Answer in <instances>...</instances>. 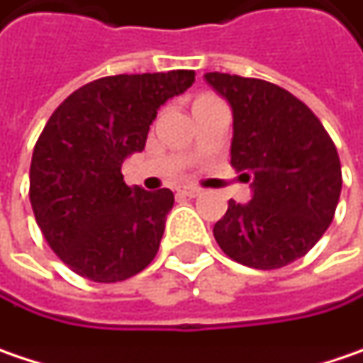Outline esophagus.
<instances>
[{"mask_svg":"<svg viewBox=\"0 0 363 363\" xmlns=\"http://www.w3.org/2000/svg\"><path fill=\"white\" fill-rule=\"evenodd\" d=\"M177 194L188 196V198H196V196H200V188H196V186H184L182 190H177Z\"/></svg>","mask_w":363,"mask_h":363,"instance_id":"esophagus-1","label":"esophagus"}]
</instances>
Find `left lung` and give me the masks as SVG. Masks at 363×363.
<instances>
[{"label": "left lung", "mask_w": 363, "mask_h": 363, "mask_svg": "<svg viewBox=\"0 0 363 363\" xmlns=\"http://www.w3.org/2000/svg\"><path fill=\"white\" fill-rule=\"evenodd\" d=\"M204 80L233 113L231 165L252 200H229L213 233L220 250L250 269H281L308 254L335 217L341 163L320 119L267 80L220 72Z\"/></svg>", "instance_id": "8db88e82"}]
</instances>
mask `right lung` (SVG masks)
I'll use <instances>...</instances> for the list:
<instances>
[{"label":"right lung","instance_id":"right-lung-1","mask_svg":"<svg viewBox=\"0 0 363 363\" xmlns=\"http://www.w3.org/2000/svg\"><path fill=\"white\" fill-rule=\"evenodd\" d=\"M192 82V69L107 76L49 117L33 150L28 196L47 244L76 274L116 283L157 256L173 192L125 186L121 163L143 152L161 105Z\"/></svg>","mask_w":363,"mask_h":363}]
</instances>
